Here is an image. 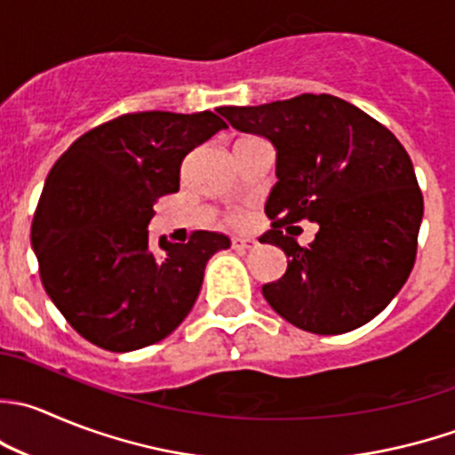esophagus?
Instances as JSON below:
<instances>
[{
    "instance_id": "34e87169",
    "label": "esophagus",
    "mask_w": 455,
    "mask_h": 455,
    "mask_svg": "<svg viewBox=\"0 0 455 455\" xmlns=\"http://www.w3.org/2000/svg\"><path fill=\"white\" fill-rule=\"evenodd\" d=\"M233 249H255L258 246V240L255 237H233Z\"/></svg>"
}]
</instances>
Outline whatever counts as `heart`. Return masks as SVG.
Masks as SVG:
<instances>
[{
	"label": "heart",
	"instance_id": "b5f03b06",
	"mask_svg": "<svg viewBox=\"0 0 455 455\" xmlns=\"http://www.w3.org/2000/svg\"><path fill=\"white\" fill-rule=\"evenodd\" d=\"M231 222L233 224H240L242 222V215H231Z\"/></svg>",
	"mask_w": 455,
	"mask_h": 455
}]
</instances>
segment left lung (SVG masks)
<instances>
[{
  "instance_id": "obj_1",
  "label": "left lung",
  "mask_w": 455,
  "mask_h": 455,
  "mask_svg": "<svg viewBox=\"0 0 455 455\" xmlns=\"http://www.w3.org/2000/svg\"><path fill=\"white\" fill-rule=\"evenodd\" d=\"M218 113L277 151V182L264 206L273 224L262 242L280 246L289 267L262 286L273 311L317 335L373 320L411 273L425 211L403 144L358 106L326 92ZM302 219L321 227L308 247L290 233Z\"/></svg>"
}]
</instances>
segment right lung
<instances>
[{"instance_id": "obj_1", "label": "right lung", "mask_w": 455, "mask_h": 455, "mask_svg": "<svg viewBox=\"0 0 455 455\" xmlns=\"http://www.w3.org/2000/svg\"><path fill=\"white\" fill-rule=\"evenodd\" d=\"M227 129L211 110L126 113L75 140L44 184L30 244L39 275L82 338L126 354L173 333L196 304L206 262L231 240L196 231L148 246L157 197L180 191L182 160Z\"/></svg>"}]
</instances>
